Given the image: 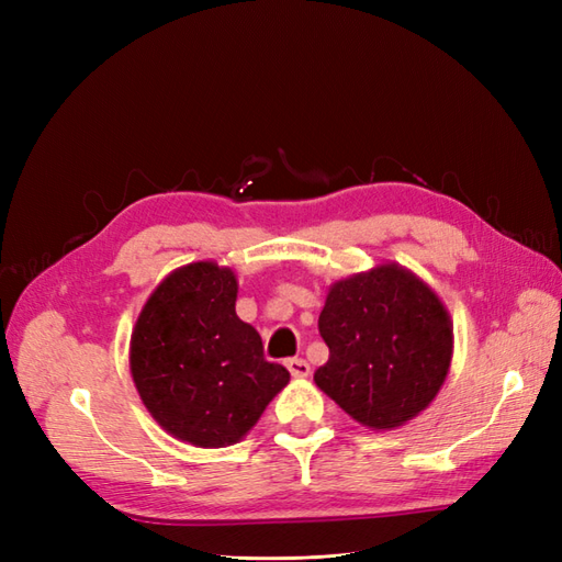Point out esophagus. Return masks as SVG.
<instances>
[{"instance_id":"34e87169","label":"esophagus","mask_w":562,"mask_h":562,"mask_svg":"<svg viewBox=\"0 0 562 562\" xmlns=\"http://www.w3.org/2000/svg\"><path fill=\"white\" fill-rule=\"evenodd\" d=\"M288 369L294 379H304L312 374V367H308V362L302 360V357H292V360H288Z\"/></svg>"}]
</instances>
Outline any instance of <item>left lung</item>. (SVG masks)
<instances>
[{
	"label": "left lung",
	"mask_w": 562,
	"mask_h": 562,
	"mask_svg": "<svg viewBox=\"0 0 562 562\" xmlns=\"http://www.w3.org/2000/svg\"><path fill=\"white\" fill-rule=\"evenodd\" d=\"M318 330L330 357L316 369V386L364 427L393 429L413 420L449 374V312L396 262L333 284Z\"/></svg>",
	"instance_id": "obj_1"
}]
</instances>
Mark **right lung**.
I'll list each match as a JSON object with an SVG mask.
<instances>
[{
	"label": "right lung",
	"mask_w": 562,
	"mask_h": 562,
	"mask_svg": "<svg viewBox=\"0 0 562 562\" xmlns=\"http://www.w3.org/2000/svg\"><path fill=\"white\" fill-rule=\"evenodd\" d=\"M236 292L232 268L190 262L151 292L130 340L142 403L166 432L202 449L236 445L290 381L236 316Z\"/></svg>",
	"instance_id": "obj_1"
}]
</instances>
